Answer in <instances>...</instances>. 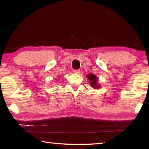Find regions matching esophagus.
Segmentation results:
<instances>
[{"instance_id":"esophagus-1","label":"esophagus","mask_w":149,"mask_h":149,"mask_svg":"<svg viewBox=\"0 0 149 149\" xmlns=\"http://www.w3.org/2000/svg\"><path fill=\"white\" fill-rule=\"evenodd\" d=\"M74 72L75 74H80V73H81L80 70H75Z\"/></svg>"}]
</instances>
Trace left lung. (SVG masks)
Masks as SVG:
<instances>
[{"mask_svg":"<svg viewBox=\"0 0 149 149\" xmlns=\"http://www.w3.org/2000/svg\"><path fill=\"white\" fill-rule=\"evenodd\" d=\"M87 77L88 78V79H89L90 81V83L91 86H92L93 88H96V89H97V88H99V87H100L99 85L97 84V83L98 81V78L95 76V75L94 74H90L87 75Z\"/></svg>","mask_w":149,"mask_h":149,"instance_id":"8db88e82","label":"left lung"}]
</instances>
